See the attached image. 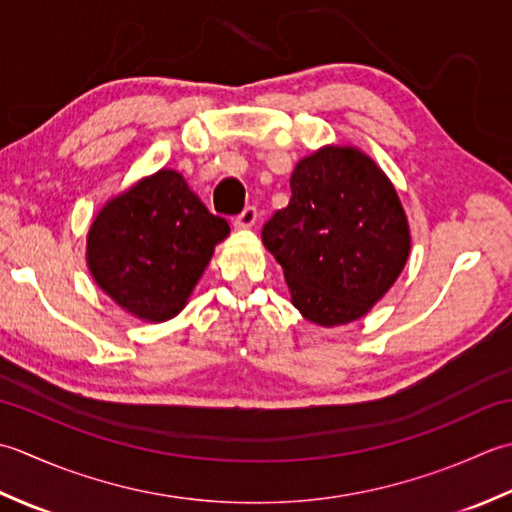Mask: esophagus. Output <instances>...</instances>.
Segmentation results:
<instances>
[{"instance_id":"1","label":"esophagus","mask_w":512,"mask_h":512,"mask_svg":"<svg viewBox=\"0 0 512 512\" xmlns=\"http://www.w3.org/2000/svg\"><path fill=\"white\" fill-rule=\"evenodd\" d=\"M256 221H258V210H256L254 205H247L245 210L236 216L234 225H236L238 229H247V227H252Z\"/></svg>"}]
</instances>
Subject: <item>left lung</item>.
Returning <instances> with one entry per match:
<instances>
[{
  "label": "left lung",
  "mask_w": 512,
  "mask_h": 512,
  "mask_svg": "<svg viewBox=\"0 0 512 512\" xmlns=\"http://www.w3.org/2000/svg\"><path fill=\"white\" fill-rule=\"evenodd\" d=\"M291 201L263 227L291 302L320 327L362 318L400 276L411 236L398 192L367 154L322 148L291 174Z\"/></svg>",
  "instance_id": "left-lung-1"
}]
</instances>
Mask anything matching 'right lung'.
Wrapping results in <instances>:
<instances>
[{"label": "right lung", "mask_w": 512, "mask_h": 512, "mask_svg": "<svg viewBox=\"0 0 512 512\" xmlns=\"http://www.w3.org/2000/svg\"><path fill=\"white\" fill-rule=\"evenodd\" d=\"M229 234L185 179L161 170L103 207L88 234V267L106 294L137 318L179 314Z\"/></svg>", "instance_id": "add662e5"}]
</instances>
